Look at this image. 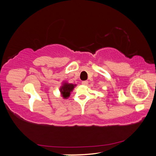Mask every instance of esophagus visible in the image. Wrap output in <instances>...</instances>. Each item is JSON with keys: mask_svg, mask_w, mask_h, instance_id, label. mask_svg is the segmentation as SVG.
<instances>
[{"mask_svg": "<svg viewBox=\"0 0 156 156\" xmlns=\"http://www.w3.org/2000/svg\"><path fill=\"white\" fill-rule=\"evenodd\" d=\"M82 84L84 85H87V84H88V81H82Z\"/></svg>", "mask_w": 156, "mask_h": 156, "instance_id": "1", "label": "esophagus"}]
</instances>
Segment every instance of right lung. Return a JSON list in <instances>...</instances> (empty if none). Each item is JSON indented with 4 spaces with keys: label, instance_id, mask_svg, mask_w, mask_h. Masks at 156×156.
Returning <instances> with one entry per match:
<instances>
[{
    "label": "right lung",
    "instance_id": "add662e5",
    "mask_svg": "<svg viewBox=\"0 0 156 156\" xmlns=\"http://www.w3.org/2000/svg\"><path fill=\"white\" fill-rule=\"evenodd\" d=\"M76 87V85L72 83H68L67 82H63L62 85L59 88L61 95L63 98H68L69 97L71 93L73 91V89Z\"/></svg>",
    "mask_w": 156,
    "mask_h": 156
}]
</instances>
